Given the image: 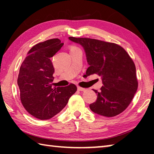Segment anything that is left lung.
<instances>
[{
  "label": "left lung",
  "mask_w": 154,
  "mask_h": 154,
  "mask_svg": "<svg viewBox=\"0 0 154 154\" xmlns=\"http://www.w3.org/2000/svg\"><path fill=\"white\" fill-rule=\"evenodd\" d=\"M63 45L58 38L36 44L28 51L17 78L20 100L26 110L45 120L53 118L67 105L77 91L62 82L54 83V68L51 60ZM76 86V85H75Z\"/></svg>",
  "instance_id": "left-lung-1"
}]
</instances>
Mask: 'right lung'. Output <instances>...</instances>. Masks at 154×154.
<instances>
[{"label":"right lung","mask_w":154,"mask_h":154,"mask_svg":"<svg viewBox=\"0 0 154 154\" xmlns=\"http://www.w3.org/2000/svg\"><path fill=\"white\" fill-rule=\"evenodd\" d=\"M78 42L84 49L89 67L88 76L98 74L103 86L90 108L94 113L113 117L126 109L138 88L136 68L127 52L118 45L88 38Z\"/></svg>","instance_id":"add662e5"}]
</instances>
